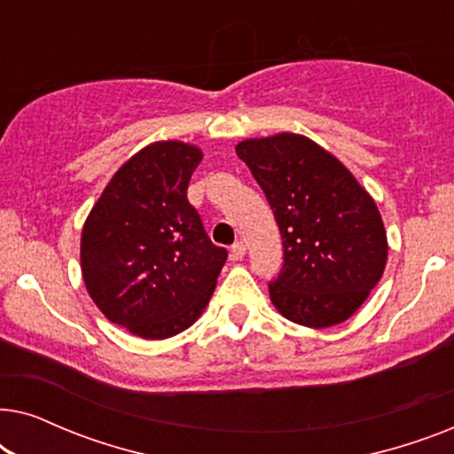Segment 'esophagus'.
Wrapping results in <instances>:
<instances>
[{
	"mask_svg": "<svg viewBox=\"0 0 454 454\" xmlns=\"http://www.w3.org/2000/svg\"><path fill=\"white\" fill-rule=\"evenodd\" d=\"M246 256V246L244 241H238V244L231 246V250H229V258L233 260V262H238V260H241Z\"/></svg>",
	"mask_w": 454,
	"mask_h": 454,
	"instance_id": "obj_1",
	"label": "esophagus"
}]
</instances>
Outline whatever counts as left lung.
<instances>
[{"mask_svg":"<svg viewBox=\"0 0 454 454\" xmlns=\"http://www.w3.org/2000/svg\"><path fill=\"white\" fill-rule=\"evenodd\" d=\"M266 194L283 238V269L269 283L285 318L308 328L340 325L382 278L388 241L368 192L340 160L301 134L235 146Z\"/></svg>","mask_w":454,"mask_h":454,"instance_id":"obj_1","label":"left lung"}]
</instances>
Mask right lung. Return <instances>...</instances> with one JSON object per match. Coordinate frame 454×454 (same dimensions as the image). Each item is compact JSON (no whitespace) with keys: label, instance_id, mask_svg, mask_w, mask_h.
<instances>
[{"label":"right lung","instance_id":"obj_1","mask_svg":"<svg viewBox=\"0 0 454 454\" xmlns=\"http://www.w3.org/2000/svg\"><path fill=\"white\" fill-rule=\"evenodd\" d=\"M200 160L188 142H153L115 171L86 216V291L105 318L136 337L169 339L194 325L227 260L188 202Z\"/></svg>","mask_w":454,"mask_h":454}]
</instances>
